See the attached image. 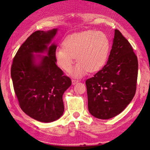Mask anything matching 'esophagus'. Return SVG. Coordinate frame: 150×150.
<instances>
[{"label": "esophagus", "mask_w": 150, "mask_h": 150, "mask_svg": "<svg viewBox=\"0 0 150 150\" xmlns=\"http://www.w3.org/2000/svg\"><path fill=\"white\" fill-rule=\"evenodd\" d=\"M77 83H78V80H76V79H72V84H73V85H74V84H76Z\"/></svg>", "instance_id": "34e87169"}]
</instances>
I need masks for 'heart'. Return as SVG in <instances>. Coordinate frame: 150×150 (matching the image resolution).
<instances>
[{
    "label": "heart",
    "instance_id": "b5f03b06",
    "mask_svg": "<svg viewBox=\"0 0 150 150\" xmlns=\"http://www.w3.org/2000/svg\"><path fill=\"white\" fill-rule=\"evenodd\" d=\"M110 50L108 36L102 32L88 30L67 36L62 44V48L55 52L57 65L66 72L71 70L75 57L78 64L72 74L81 77L88 71L100 70L105 64Z\"/></svg>",
    "mask_w": 150,
    "mask_h": 150
}]
</instances>
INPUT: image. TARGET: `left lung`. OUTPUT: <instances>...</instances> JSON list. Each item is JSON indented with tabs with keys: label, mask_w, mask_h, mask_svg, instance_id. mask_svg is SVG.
<instances>
[{
	"label": "left lung",
	"mask_w": 150,
	"mask_h": 150,
	"mask_svg": "<svg viewBox=\"0 0 150 150\" xmlns=\"http://www.w3.org/2000/svg\"><path fill=\"white\" fill-rule=\"evenodd\" d=\"M138 69V59L132 46L115 29L107 64L86 81L90 114L108 120L123 111L135 94Z\"/></svg>",
	"instance_id": "1"
}]
</instances>
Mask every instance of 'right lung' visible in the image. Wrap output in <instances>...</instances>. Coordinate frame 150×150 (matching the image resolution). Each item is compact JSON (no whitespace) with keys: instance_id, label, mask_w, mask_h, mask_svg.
I'll use <instances>...</instances> for the list:
<instances>
[{"instance_id":"obj_1","label":"right lung","mask_w":150,"mask_h":150,"mask_svg":"<svg viewBox=\"0 0 150 150\" xmlns=\"http://www.w3.org/2000/svg\"><path fill=\"white\" fill-rule=\"evenodd\" d=\"M57 32V29L34 32L18 50L11 67L13 89L22 110L43 122L61 117L62 95L71 85V79L56 65L57 45L52 40ZM45 52L46 56L39 55Z\"/></svg>"}]
</instances>
